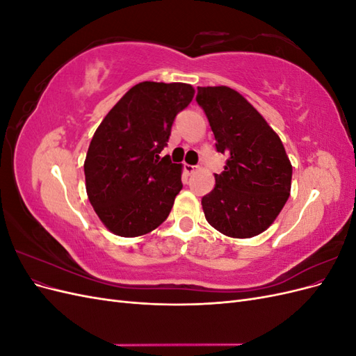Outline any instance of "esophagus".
<instances>
[{
  "label": "esophagus",
  "instance_id": "obj_1",
  "mask_svg": "<svg viewBox=\"0 0 356 356\" xmlns=\"http://www.w3.org/2000/svg\"><path fill=\"white\" fill-rule=\"evenodd\" d=\"M184 170H186V174L191 175V174H195V172L197 170V166H193V165H184Z\"/></svg>",
  "mask_w": 356,
  "mask_h": 356
}]
</instances>
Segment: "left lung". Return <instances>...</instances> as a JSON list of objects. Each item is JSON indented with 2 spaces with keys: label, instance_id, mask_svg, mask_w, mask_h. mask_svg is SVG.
<instances>
[{
  "label": "left lung",
  "instance_id": "1",
  "mask_svg": "<svg viewBox=\"0 0 356 356\" xmlns=\"http://www.w3.org/2000/svg\"><path fill=\"white\" fill-rule=\"evenodd\" d=\"M217 152L227 154L215 187L202 197L208 222L236 239L268 229L291 191L293 166L281 138L243 96L227 86L197 88Z\"/></svg>",
  "mask_w": 356,
  "mask_h": 356
}]
</instances>
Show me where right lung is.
<instances>
[{"mask_svg": "<svg viewBox=\"0 0 356 356\" xmlns=\"http://www.w3.org/2000/svg\"><path fill=\"white\" fill-rule=\"evenodd\" d=\"M193 96L195 89L186 83L143 81L96 129L84 160L86 191L114 234L143 236L168 218L182 188V166L159 154Z\"/></svg>", "mask_w": 356, "mask_h": 356, "instance_id": "1", "label": "right lung"}]
</instances>
